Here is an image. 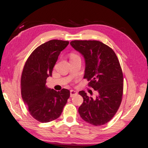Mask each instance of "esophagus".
<instances>
[{"label": "esophagus", "instance_id": "obj_1", "mask_svg": "<svg viewBox=\"0 0 148 148\" xmlns=\"http://www.w3.org/2000/svg\"><path fill=\"white\" fill-rule=\"evenodd\" d=\"M77 94V92L76 90H71V97H73L74 95H76Z\"/></svg>", "mask_w": 148, "mask_h": 148}]
</instances>
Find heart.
<instances>
[{
  "label": "heart",
  "mask_w": 148,
  "mask_h": 148,
  "mask_svg": "<svg viewBox=\"0 0 148 148\" xmlns=\"http://www.w3.org/2000/svg\"><path fill=\"white\" fill-rule=\"evenodd\" d=\"M75 55H76V54H72V55H71V56H75Z\"/></svg>",
  "instance_id": "b5f03b06"
}]
</instances>
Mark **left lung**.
<instances>
[{
    "mask_svg": "<svg viewBox=\"0 0 148 148\" xmlns=\"http://www.w3.org/2000/svg\"><path fill=\"white\" fill-rule=\"evenodd\" d=\"M71 45L85 60L84 78L98 95L93 99L85 91L78 112L81 117L94 126L110 121L121 105L123 95V74L119 61L109 46L97 40H74Z\"/></svg>",
    "mask_w": 148,
    "mask_h": 148,
    "instance_id": "left-lung-1",
    "label": "left lung"
}]
</instances>
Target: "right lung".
<instances>
[{
	"mask_svg": "<svg viewBox=\"0 0 148 148\" xmlns=\"http://www.w3.org/2000/svg\"><path fill=\"white\" fill-rule=\"evenodd\" d=\"M69 43L59 40L48 41L34 49L25 63L20 81L22 97L31 116L40 123L58 118L70 97L67 89L57 92L45 86L61 51Z\"/></svg>",
	"mask_w": 148,
	"mask_h": 148,
	"instance_id": "add662e5",
	"label": "right lung"
}]
</instances>
